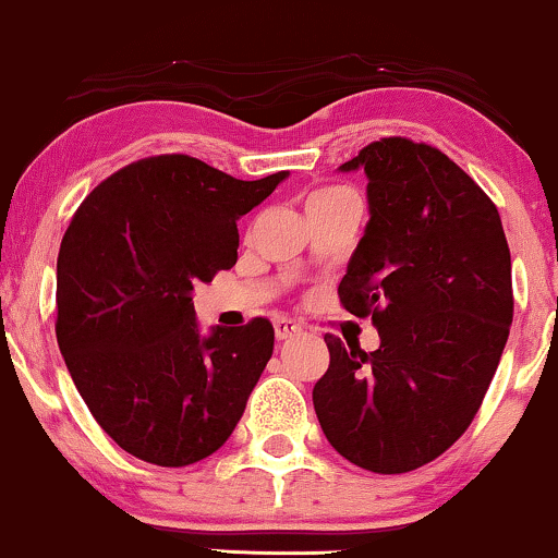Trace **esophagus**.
Segmentation results:
<instances>
[{
    "label": "esophagus",
    "mask_w": 558,
    "mask_h": 558,
    "mask_svg": "<svg viewBox=\"0 0 558 558\" xmlns=\"http://www.w3.org/2000/svg\"><path fill=\"white\" fill-rule=\"evenodd\" d=\"M302 327L292 323V319H284V317H277L274 319V335H277V340H292L294 335H300Z\"/></svg>",
    "instance_id": "34e87169"
}]
</instances>
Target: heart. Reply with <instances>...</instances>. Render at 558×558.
<instances>
[{"mask_svg": "<svg viewBox=\"0 0 558 558\" xmlns=\"http://www.w3.org/2000/svg\"><path fill=\"white\" fill-rule=\"evenodd\" d=\"M348 197H355V195L345 187H325V190H317V193H312L307 205H327V203L348 201Z\"/></svg>", "mask_w": 558, "mask_h": 558, "instance_id": "obj_1", "label": "heart"}]
</instances>
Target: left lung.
<instances>
[{
	"mask_svg": "<svg viewBox=\"0 0 558 558\" xmlns=\"http://www.w3.org/2000/svg\"><path fill=\"white\" fill-rule=\"evenodd\" d=\"M338 170L365 172L371 213L338 294L380 345L325 335L312 401L345 460L399 475L452 447L485 399L513 323L510 251L490 197L429 144L388 136Z\"/></svg>",
	"mask_w": 558,
	"mask_h": 558,
	"instance_id": "8db88e82",
	"label": "left lung"
}]
</instances>
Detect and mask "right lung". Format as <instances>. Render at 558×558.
Segmentation results:
<instances>
[{"label": "right lung", "mask_w": 558, "mask_h": 558, "mask_svg": "<svg viewBox=\"0 0 558 558\" xmlns=\"http://www.w3.org/2000/svg\"><path fill=\"white\" fill-rule=\"evenodd\" d=\"M289 172L235 180L187 155L140 159L104 180L58 254L56 335L81 399L129 454L185 468L241 422L274 327L197 325L193 292L239 258L235 220Z\"/></svg>", "instance_id": "add662e5"}]
</instances>
